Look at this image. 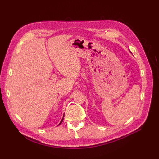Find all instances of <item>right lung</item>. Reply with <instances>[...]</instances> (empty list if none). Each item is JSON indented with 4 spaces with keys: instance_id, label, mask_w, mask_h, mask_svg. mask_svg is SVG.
I'll return each mask as SVG.
<instances>
[{
    "instance_id": "add662e5",
    "label": "right lung",
    "mask_w": 159,
    "mask_h": 159,
    "mask_svg": "<svg viewBox=\"0 0 159 159\" xmlns=\"http://www.w3.org/2000/svg\"><path fill=\"white\" fill-rule=\"evenodd\" d=\"M63 120H64V118H63V119H62V120H61V122L60 123V124H61V123H62V121H63ZM60 124H59V125H60Z\"/></svg>"
}]
</instances>
